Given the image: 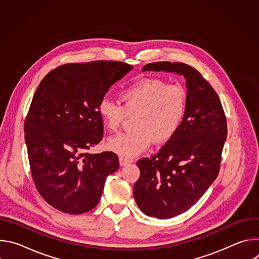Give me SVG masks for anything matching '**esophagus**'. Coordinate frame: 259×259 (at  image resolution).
I'll use <instances>...</instances> for the list:
<instances>
[{
    "instance_id": "1",
    "label": "esophagus",
    "mask_w": 259,
    "mask_h": 259,
    "mask_svg": "<svg viewBox=\"0 0 259 259\" xmlns=\"http://www.w3.org/2000/svg\"><path fill=\"white\" fill-rule=\"evenodd\" d=\"M119 161H120V165H121V166H125V165L130 164V163H132V162H133V160H131V159H127V158H124V157H120Z\"/></svg>"
}]
</instances>
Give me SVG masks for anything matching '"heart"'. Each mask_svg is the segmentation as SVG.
Segmentation results:
<instances>
[{
  "label": "heart",
  "instance_id": "heart-1",
  "mask_svg": "<svg viewBox=\"0 0 259 259\" xmlns=\"http://www.w3.org/2000/svg\"><path fill=\"white\" fill-rule=\"evenodd\" d=\"M123 105L103 97L98 114L109 131H116L127 115L136 114L135 129L110 137L109 150L125 158H133L146 151L155 140H169L180 127L187 109V93L179 84H167L160 79H141L120 92Z\"/></svg>",
  "mask_w": 259,
  "mask_h": 259
}]
</instances>
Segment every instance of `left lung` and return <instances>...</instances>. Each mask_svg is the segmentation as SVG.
<instances>
[{
	"instance_id": "1",
	"label": "left lung",
	"mask_w": 259,
	"mask_h": 259,
	"mask_svg": "<svg viewBox=\"0 0 259 259\" xmlns=\"http://www.w3.org/2000/svg\"><path fill=\"white\" fill-rule=\"evenodd\" d=\"M143 71H170L186 79L187 109L175 134L158 154L137 162L134 199L147 216L167 219L188 211L216 179L228 135L223 105L212 86L193 66L153 62Z\"/></svg>"
}]
</instances>
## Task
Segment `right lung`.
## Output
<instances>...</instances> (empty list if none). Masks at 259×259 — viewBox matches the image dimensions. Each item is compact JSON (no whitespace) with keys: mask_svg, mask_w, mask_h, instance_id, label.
I'll use <instances>...</instances> for the list:
<instances>
[{"mask_svg":"<svg viewBox=\"0 0 259 259\" xmlns=\"http://www.w3.org/2000/svg\"><path fill=\"white\" fill-rule=\"evenodd\" d=\"M131 69L120 61L67 63L51 70L36 88L24 138L34 186L57 210L73 215L92 210L106 177L119 168L115 153L87 151L103 136L99 101Z\"/></svg>","mask_w":259,"mask_h":259,"instance_id":"1","label":"right lung"}]
</instances>
